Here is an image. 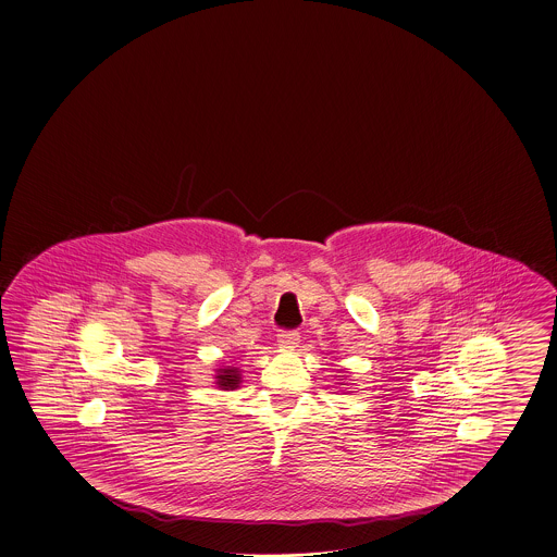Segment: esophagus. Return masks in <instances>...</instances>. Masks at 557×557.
Wrapping results in <instances>:
<instances>
[{
    "instance_id": "1",
    "label": "esophagus",
    "mask_w": 557,
    "mask_h": 557,
    "mask_svg": "<svg viewBox=\"0 0 557 557\" xmlns=\"http://www.w3.org/2000/svg\"><path fill=\"white\" fill-rule=\"evenodd\" d=\"M299 339H301V335L297 332H281L278 334V346L286 348V350H293V348H297Z\"/></svg>"
}]
</instances>
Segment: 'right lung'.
Listing matches in <instances>:
<instances>
[{
  "mask_svg": "<svg viewBox=\"0 0 557 557\" xmlns=\"http://www.w3.org/2000/svg\"><path fill=\"white\" fill-rule=\"evenodd\" d=\"M242 384V370L236 366H222L215 370V386L220 391H236Z\"/></svg>",
  "mask_w": 557,
  "mask_h": 557,
  "instance_id": "add662e5",
  "label": "right lung"
}]
</instances>
